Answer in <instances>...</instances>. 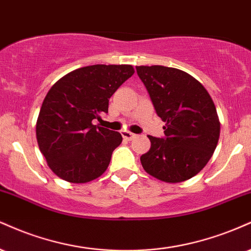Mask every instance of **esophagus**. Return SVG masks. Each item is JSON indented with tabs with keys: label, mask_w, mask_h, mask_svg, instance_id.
Returning a JSON list of instances; mask_svg holds the SVG:
<instances>
[{
	"label": "esophagus",
	"mask_w": 251,
	"mask_h": 251,
	"mask_svg": "<svg viewBox=\"0 0 251 251\" xmlns=\"http://www.w3.org/2000/svg\"><path fill=\"white\" fill-rule=\"evenodd\" d=\"M122 136H123V138H125V140L131 141V140H134V138L136 137L137 135L132 134V132H130V131H122Z\"/></svg>",
	"instance_id": "esophagus-1"
}]
</instances>
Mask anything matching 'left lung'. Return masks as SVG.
<instances>
[{
    "mask_svg": "<svg viewBox=\"0 0 251 251\" xmlns=\"http://www.w3.org/2000/svg\"><path fill=\"white\" fill-rule=\"evenodd\" d=\"M156 114L166 122L164 138L148 136L143 169L155 178L178 183L197 175L213 156L220 137L214 101L188 73L163 66L136 67Z\"/></svg>",
    "mask_w": 251,
    "mask_h": 251,
    "instance_id": "1",
    "label": "left lung"
}]
</instances>
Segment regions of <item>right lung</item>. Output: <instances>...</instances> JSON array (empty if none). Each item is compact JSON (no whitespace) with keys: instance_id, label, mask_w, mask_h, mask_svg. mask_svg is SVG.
Instances as JSON below:
<instances>
[{"instance_id":"obj_1","label":"right lung","mask_w":251,"mask_h":251,"mask_svg":"<svg viewBox=\"0 0 251 251\" xmlns=\"http://www.w3.org/2000/svg\"><path fill=\"white\" fill-rule=\"evenodd\" d=\"M135 73L130 64H95L67 74L44 97L36 138L50 169L70 183L102 175L122 142L120 132L95 126L109 99Z\"/></svg>"}]
</instances>
